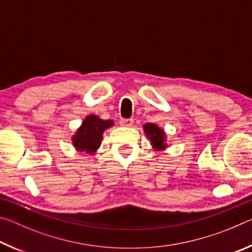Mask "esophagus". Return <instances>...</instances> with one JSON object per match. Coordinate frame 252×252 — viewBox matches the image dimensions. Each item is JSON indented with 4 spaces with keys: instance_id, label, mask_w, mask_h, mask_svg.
<instances>
[{
    "instance_id": "obj_1",
    "label": "esophagus",
    "mask_w": 252,
    "mask_h": 252,
    "mask_svg": "<svg viewBox=\"0 0 252 252\" xmlns=\"http://www.w3.org/2000/svg\"><path fill=\"white\" fill-rule=\"evenodd\" d=\"M120 125L122 126H131L133 125V120H132V119H121Z\"/></svg>"
}]
</instances>
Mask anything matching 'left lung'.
Instances as JSON below:
<instances>
[{"label":"left lung","mask_w":252,"mask_h":252,"mask_svg":"<svg viewBox=\"0 0 252 252\" xmlns=\"http://www.w3.org/2000/svg\"><path fill=\"white\" fill-rule=\"evenodd\" d=\"M143 130L147 138L150 140L152 149L155 151H163L168 148L167 135L163 129L156 125V123H146L143 125Z\"/></svg>","instance_id":"left-lung-1"}]
</instances>
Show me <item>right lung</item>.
I'll return each instance as SVG.
<instances>
[{"instance_id":"add662e5","label":"right lung","mask_w":252,"mask_h":252,"mask_svg":"<svg viewBox=\"0 0 252 252\" xmlns=\"http://www.w3.org/2000/svg\"><path fill=\"white\" fill-rule=\"evenodd\" d=\"M114 125L113 120H102L95 114L84 119L82 125L72 135V143L76 151L94 156L102 142L103 132Z\"/></svg>"}]
</instances>
